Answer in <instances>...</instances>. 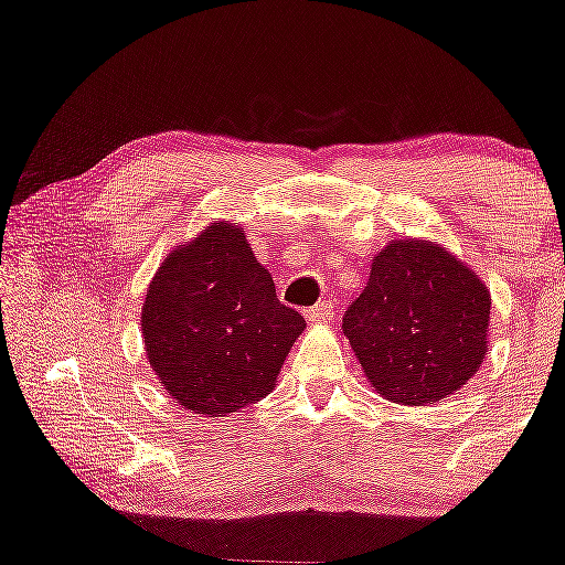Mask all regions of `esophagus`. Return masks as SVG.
Listing matches in <instances>:
<instances>
[{"mask_svg":"<svg viewBox=\"0 0 565 565\" xmlns=\"http://www.w3.org/2000/svg\"><path fill=\"white\" fill-rule=\"evenodd\" d=\"M305 318H308L310 323H331L334 321V305H331V300L312 305V308L305 310Z\"/></svg>","mask_w":565,"mask_h":565,"instance_id":"esophagus-1","label":"esophagus"}]
</instances>
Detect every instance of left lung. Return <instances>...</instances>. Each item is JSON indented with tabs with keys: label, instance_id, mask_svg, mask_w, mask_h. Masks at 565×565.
<instances>
[{
	"label": "left lung",
	"instance_id": "obj_1",
	"mask_svg": "<svg viewBox=\"0 0 565 565\" xmlns=\"http://www.w3.org/2000/svg\"><path fill=\"white\" fill-rule=\"evenodd\" d=\"M489 310V289L466 263L434 242L399 239L373 257L342 331L382 397L431 405L484 363Z\"/></svg>",
	"mask_w": 565,
	"mask_h": 565
}]
</instances>
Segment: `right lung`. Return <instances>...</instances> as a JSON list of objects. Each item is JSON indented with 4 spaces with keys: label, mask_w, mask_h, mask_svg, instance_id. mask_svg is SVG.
<instances>
[{
    "label": "right lung",
    "mask_w": 565,
    "mask_h": 565,
    "mask_svg": "<svg viewBox=\"0 0 565 565\" xmlns=\"http://www.w3.org/2000/svg\"><path fill=\"white\" fill-rule=\"evenodd\" d=\"M305 318L276 297L239 226L217 221L168 253L141 305V337L162 390L217 418L274 392Z\"/></svg>",
    "instance_id": "1"
}]
</instances>
